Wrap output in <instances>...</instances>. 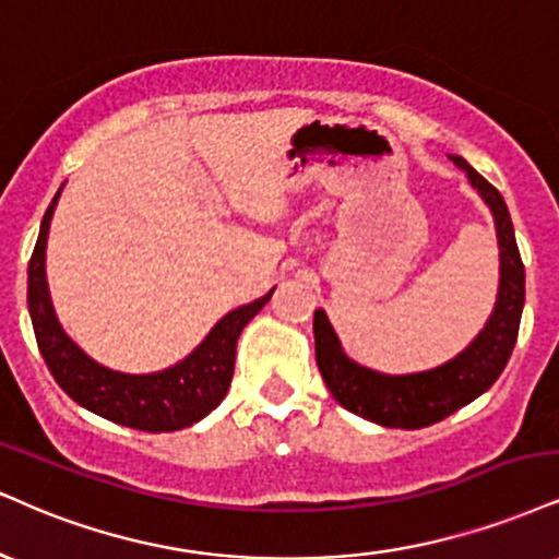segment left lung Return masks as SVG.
<instances>
[{
  "instance_id": "obj_1",
  "label": "left lung",
  "mask_w": 559,
  "mask_h": 559,
  "mask_svg": "<svg viewBox=\"0 0 559 559\" xmlns=\"http://www.w3.org/2000/svg\"><path fill=\"white\" fill-rule=\"evenodd\" d=\"M466 171L474 190L495 215L497 245H500V288L492 314L484 331L448 365L416 374H380L348 359L341 348L331 320L322 309H314V356L322 380L333 399L361 419L393 429H421L445 419L461 406L479 399L492 388L513 354L518 325H521L523 299H526V273L515 245L513 221L502 194L472 169L461 156H450Z\"/></svg>"
}]
</instances>
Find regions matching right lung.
<instances>
[{"instance_id":"1","label":"right lung","mask_w":559,"mask_h":559,"mask_svg":"<svg viewBox=\"0 0 559 559\" xmlns=\"http://www.w3.org/2000/svg\"><path fill=\"white\" fill-rule=\"evenodd\" d=\"M59 194L62 190L53 194L49 211L44 215L28 265V312L33 333L57 385L87 412L122 427L143 429V432H174V429H185L200 421L226 399V390L234 378L239 333L267 305L273 292L250 305L231 309L226 318L215 322L203 344L164 372L124 374L100 367L62 331L49 299L46 237H49Z\"/></svg>"}]
</instances>
